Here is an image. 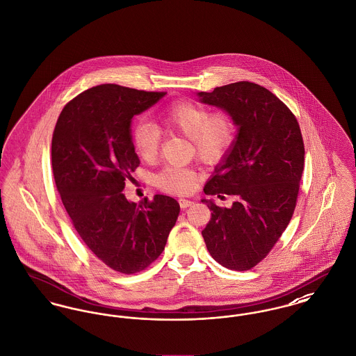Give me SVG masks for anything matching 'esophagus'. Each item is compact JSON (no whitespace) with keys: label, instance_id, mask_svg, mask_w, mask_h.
<instances>
[{"label":"esophagus","instance_id":"obj_1","mask_svg":"<svg viewBox=\"0 0 356 356\" xmlns=\"http://www.w3.org/2000/svg\"><path fill=\"white\" fill-rule=\"evenodd\" d=\"M190 205H193V201H190V200H185V198H181V200H179V207H181L182 209L189 208Z\"/></svg>","mask_w":356,"mask_h":356}]
</instances>
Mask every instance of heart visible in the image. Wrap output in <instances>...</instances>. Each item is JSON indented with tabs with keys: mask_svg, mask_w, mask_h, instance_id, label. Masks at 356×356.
I'll use <instances>...</instances> for the list:
<instances>
[{
	"mask_svg": "<svg viewBox=\"0 0 356 356\" xmlns=\"http://www.w3.org/2000/svg\"><path fill=\"white\" fill-rule=\"evenodd\" d=\"M161 125L170 132L191 139L195 156L207 163L221 159L236 140L237 127L234 116L225 111L209 112L208 108L191 101H177L158 113ZM135 154L151 162L159 151L161 134L147 121H139L131 131ZM197 172L188 167L166 166L155 175V184L172 194H186L194 188Z\"/></svg>",
	"mask_w": 356,
	"mask_h": 356,
	"instance_id": "heart-1",
	"label": "heart"
}]
</instances>
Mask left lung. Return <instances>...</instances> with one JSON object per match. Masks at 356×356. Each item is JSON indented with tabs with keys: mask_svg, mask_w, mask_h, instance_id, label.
<instances>
[{
	"mask_svg": "<svg viewBox=\"0 0 356 356\" xmlns=\"http://www.w3.org/2000/svg\"><path fill=\"white\" fill-rule=\"evenodd\" d=\"M200 101L231 113L236 140L207 182V195H234L231 208L202 200L212 217L202 231L221 266L245 271L271 251L294 213L305 148L296 116L261 85L241 81L198 93Z\"/></svg>",
	"mask_w": 356,
	"mask_h": 356,
	"instance_id": "obj_1",
	"label": "left lung"
}]
</instances>
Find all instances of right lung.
<instances>
[{"label": "right lung", "instance_id": "right-lung-1", "mask_svg": "<svg viewBox=\"0 0 356 356\" xmlns=\"http://www.w3.org/2000/svg\"><path fill=\"white\" fill-rule=\"evenodd\" d=\"M165 95L95 86L65 105L52 135L54 178L75 231L99 261L122 274L159 258L179 214L168 195L135 204L122 194L140 165L131 143L132 118Z\"/></svg>", "mask_w": 356, "mask_h": 356}]
</instances>
